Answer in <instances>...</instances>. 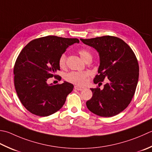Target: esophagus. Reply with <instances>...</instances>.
<instances>
[{"mask_svg":"<svg viewBox=\"0 0 152 152\" xmlns=\"http://www.w3.org/2000/svg\"><path fill=\"white\" fill-rule=\"evenodd\" d=\"M74 88L76 89V90H83L84 89V87H82V86H78V85H76L74 86Z\"/></svg>","mask_w":152,"mask_h":152,"instance_id":"34e87169","label":"esophagus"}]
</instances>
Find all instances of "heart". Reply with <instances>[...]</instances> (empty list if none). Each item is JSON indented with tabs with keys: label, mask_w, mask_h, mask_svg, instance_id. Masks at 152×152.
<instances>
[{
	"label": "heart",
	"mask_w": 152,
	"mask_h": 152,
	"mask_svg": "<svg viewBox=\"0 0 152 152\" xmlns=\"http://www.w3.org/2000/svg\"><path fill=\"white\" fill-rule=\"evenodd\" d=\"M78 54L84 61H86L88 59L91 60V54L88 50L86 49H80L78 50ZM58 65L61 68H64L66 65V55L65 54H62L58 59ZM89 73L88 72H76L72 71L67 73L65 75L64 78L67 82L72 83L74 84L82 85L87 80L89 76Z\"/></svg>",
	"instance_id": "obj_1"
}]
</instances>
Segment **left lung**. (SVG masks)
Returning <instances> with one entry per match:
<instances>
[{"label":"left lung","mask_w":152,"mask_h":152,"mask_svg":"<svg viewBox=\"0 0 152 152\" xmlns=\"http://www.w3.org/2000/svg\"><path fill=\"white\" fill-rule=\"evenodd\" d=\"M80 40L99 54L100 65L94 82L97 84L105 78L109 80L102 90L98 87L91 88L93 96L86 102L87 107L101 117H113L127 107L135 94L139 76L136 56L129 45L117 37L105 35Z\"/></svg>","instance_id":"left-lung-1"}]
</instances>
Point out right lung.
<instances>
[{
	"label": "right lung",
	"instance_id": "obj_1",
	"mask_svg": "<svg viewBox=\"0 0 152 152\" xmlns=\"http://www.w3.org/2000/svg\"><path fill=\"white\" fill-rule=\"evenodd\" d=\"M75 43H79L78 39L48 35L31 41L21 50L14 66V86L31 113L47 117L63 106L74 86L66 82L49 85L47 80L58 76L55 73L60 70L59 57Z\"/></svg>",
	"mask_w": 152,
	"mask_h": 152
}]
</instances>
